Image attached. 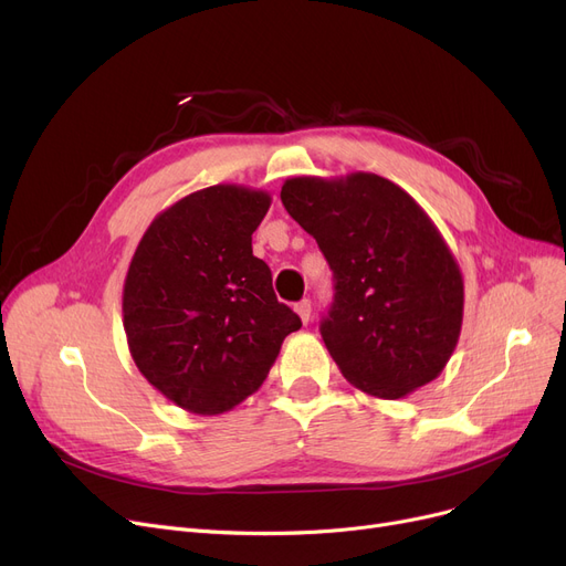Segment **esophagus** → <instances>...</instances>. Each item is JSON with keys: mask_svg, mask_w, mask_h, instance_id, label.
<instances>
[{"mask_svg": "<svg viewBox=\"0 0 566 566\" xmlns=\"http://www.w3.org/2000/svg\"><path fill=\"white\" fill-rule=\"evenodd\" d=\"M296 312H298V316L303 318V324H307L310 322V314H312V303L305 298V301H301V303H296Z\"/></svg>", "mask_w": 566, "mask_h": 566, "instance_id": "esophagus-1", "label": "esophagus"}]
</instances>
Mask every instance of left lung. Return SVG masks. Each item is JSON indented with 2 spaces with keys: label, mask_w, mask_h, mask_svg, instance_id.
Returning <instances> with one entry per match:
<instances>
[{
  "label": "left lung",
  "mask_w": 566,
  "mask_h": 566,
  "mask_svg": "<svg viewBox=\"0 0 566 566\" xmlns=\"http://www.w3.org/2000/svg\"><path fill=\"white\" fill-rule=\"evenodd\" d=\"M280 196L333 270L318 331L344 379L398 400L439 377L460 337L464 286L423 208L375 174L291 178Z\"/></svg>",
  "instance_id": "left-lung-1"
}]
</instances>
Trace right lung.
<instances>
[{
  "instance_id": "obj_1",
  "label": "right lung",
  "mask_w": 566,
  "mask_h": 566,
  "mask_svg": "<svg viewBox=\"0 0 566 566\" xmlns=\"http://www.w3.org/2000/svg\"><path fill=\"white\" fill-rule=\"evenodd\" d=\"M270 196L238 185L193 191L147 227L122 293L129 352L161 396L214 416L263 384L301 316L277 301L252 233Z\"/></svg>"
}]
</instances>
